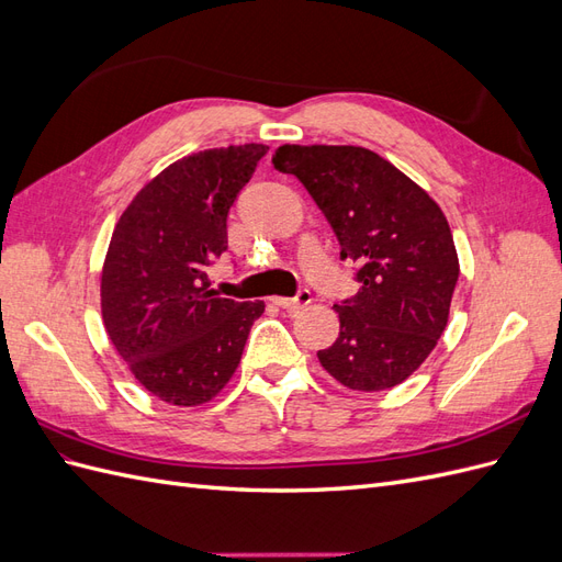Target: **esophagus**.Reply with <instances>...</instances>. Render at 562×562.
I'll return each instance as SVG.
<instances>
[{
    "label": "esophagus",
    "mask_w": 562,
    "mask_h": 562,
    "mask_svg": "<svg viewBox=\"0 0 562 562\" xmlns=\"http://www.w3.org/2000/svg\"><path fill=\"white\" fill-rule=\"evenodd\" d=\"M310 302H312V293L307 291V288H302L295 297H274V304H279L281 310H302V307H307Z\"/></svg>",
    "instance_id": "obj_1"
}]
</instances>
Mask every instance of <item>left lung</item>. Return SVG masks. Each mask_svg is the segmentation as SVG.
I'll return each mask as SVG.
<instances>
[{
    "label": "left lung",
    "mask_w": 562,
    "mask_h": 562,
    "mask_svg": "<svg viewBox=\"0 0 562 562\" xmlns=\"http://www.w3.org/2000/svg\"><path fill=\"white\" fill-rule=\"evenodd\" d=\"M277 171L293 173L326 215L339 258L359 262V293L335 304L339 335L318 351L353 391L401 384L427 361L448 326L459 260L438 203L372 149L281 145Z\"/></svg>",
    "instance_id": "1"
}]
</instances>
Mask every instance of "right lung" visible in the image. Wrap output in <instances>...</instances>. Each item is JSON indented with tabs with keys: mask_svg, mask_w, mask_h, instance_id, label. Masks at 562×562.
I'll list each match as a JSON object with an SVG mask.
<instances>
[{
	"mask_svg": "<svg viewBox=\"0 0 562 562\" xmlns=\"http://www.w3.org/2000/svg\"><path fill=\"white\" fill-rule=\"evenodd\" d=\"M267 145L203 149L171 164L119 217L100 279L114 349L151 396L192 407L239 368L265 302L220 297L209 265L227 250V215Z\"/></svg>",
	"mask_w": 562,
	"mask_h": 562,
	"instance_id": "add662e5",
	"label": "right lung"
}]
</instances>
